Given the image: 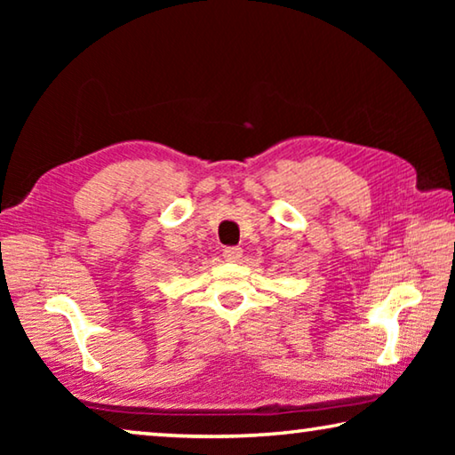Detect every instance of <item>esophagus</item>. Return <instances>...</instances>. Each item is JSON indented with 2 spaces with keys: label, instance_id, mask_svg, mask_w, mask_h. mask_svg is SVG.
I'll return each mask as SVG.
<instances>
[{
  "label": "esophagus",
  "instance_id": "esophagus-1",
  "mask_svg": "<svg viewBox=\"0 0 455 455\" xmlns=\"http://www.w3.org/2000/svg\"><path fill=\"white\" fill-rule=\"evenodd\" d=\"M222 257H225L228 263H236V260L243 257V251L238 249V246H228V249L222 251Z\"/></svg>",
  "mask_w": 455,
  "mask_h": 455
}]
</instances>
